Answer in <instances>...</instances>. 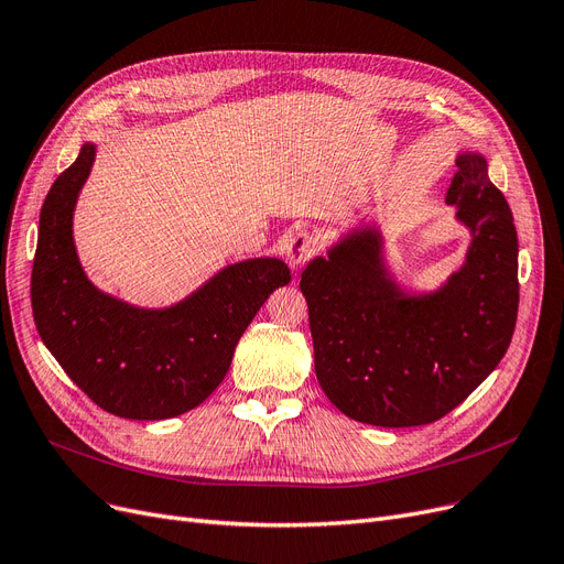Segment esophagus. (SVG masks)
<instances>
[{
    "mask_svg": "<svg viewBox=\"0 0 564 564\" xmlns=\"http://www.w3.org/2000/svg\"><path fill=\"white\" fill-rule=\"evenodd\" d=\"M319 247V238L312 236L307 231H299L294 238L289 240V247H286V261L294 265V268H301L303 263L310 261V257H314V252H317Z\"/></svg>",
    "mask_w": 564,
    "mask_h": 564,
    "instance_id": "1",
    "label": "esophagus"
}]
</instances>
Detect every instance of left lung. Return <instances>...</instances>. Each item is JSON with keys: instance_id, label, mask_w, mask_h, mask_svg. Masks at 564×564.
<instances>
[{"instance_id": "8db88e82", "label": "left lung", "mask_w": 564, "mask_h": 564, "mask_svg": "<svg viewBox=\"0 0 564 564\" xmlns=\"http://www.w3.org/2000/svg\"><path fill=\"white\" fill-rule=\"evenodd\" d=\"M446 204L469 231L433 291L400 284L375 224L349 229L301 275L314 370L337 410L381 427L442 419L498 368L518 314V238L486 156L463 150Z\"/></svg>"}]
</instances>
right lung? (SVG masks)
Segmentation results:
<instances>
[{
	"label": "right lung",
	"instance_id": "obj_1",
	"mask_svg": "<svg viewBox=\"0 0 564 564\" xmlns=\"http://www.w3.org/2000/svg\"><path fill=\"white\" fill-rule=\"evenodd\" d=\"M95 156L97 145L83 143L43 200L32 268L36 330L101 410L137 421L173 419L221 384L240 335L291 273L282 259L257 257L219 268L169 307L106 294L85 275L74 242V213Z\"/></svg>",
	"mask_w": 564,
	"mask_h": 564
}]
</instances>
